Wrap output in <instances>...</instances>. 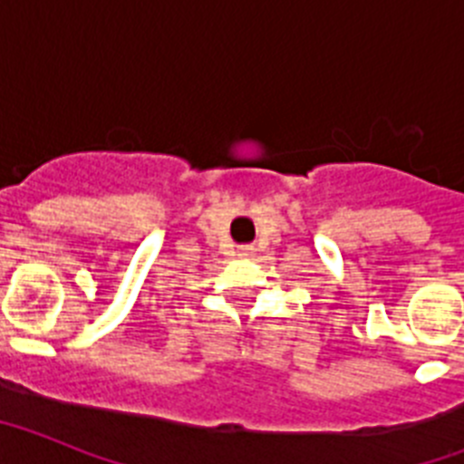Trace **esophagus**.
I'll list each match as a JSON object with an SVG mask.
<instances>
[{"instance_id": "34e87169", "label": "esophagus", "mask_w": 464, "mask_h": 464, "mask_svg": "<svg viewBox=\"0 0 464 464\" xmlns=\"http://www.w3.org/2000/svg\"><path fill=\"white\" fill-rule=\"evenodd\" d=\"M239 256H253V248H251V246H241V248H239Z\"/></svg>"}]
</instances>
